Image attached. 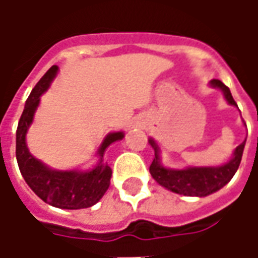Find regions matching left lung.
I'll return each mask as SVG.
<instances>
[{"label":"left lung","mask_w":258,"mask_h":258,"mask_svg":"<svg viewBox=\"0 0 258 258\" xmlns=\"http://www.w3.org/2000/svg\"><path fill=\"white\" fill-rule=\"evenodd\" d=\"M210 84L224 92V96L231 105H236L233 101L232 94L227 85L220 80H211ZM149 144L155 149V159L152 162L149 171L152 177L156 182L173 190L175 194L185 195V196H207L216 190L221 189L224 185H227L236 173L242 155H243V148L246 140L233 152V157L224 166L220 167H189L185 170H170L160 166L159 163V148L155 144V141L149 140Z\"/></svg>","instance_id":"left-lung-1"}]
</instances>
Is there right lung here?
<instances>
[{
	"label": "right lung",
	"instance_id": "1",
	"mask_svg": "<svg viewBox=\"0 0 258 258\" xmlns=\"http://www.w3.org/2000/svg\"><path fill=\"white\" fill-rule=\"evenodd\" d=\"M56 72L58 66L49 69L37 83L26 101L25 110L20 116L16 130V159L20 173L27 185L45 203L68 210L87 209L98 203L110 185L112 168L107 166V163L102 160L95 168L85 173L55 171L45 167L36 157L31 156L26 146V133L33 121L40 96L48 90ZM123 137V133H113L107 135L99 148L101 157H103V152L107 146L121 140Z\"/></svg>",
	"mask_w": 258,
	"mask_h": 258
}]
</instances>
